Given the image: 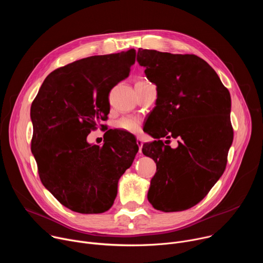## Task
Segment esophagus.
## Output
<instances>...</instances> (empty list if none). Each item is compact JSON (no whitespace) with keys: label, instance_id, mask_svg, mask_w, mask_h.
<instances>
[{"label":"esophagus","instance_id":"obj_1","mask_svg":"<svg viewBox=\"0 0 263 263\" xmlns=\"http://www.w3.org/2000/svg\"><path fill=\"white\" fill-rule=\"evenodd\" d=\"M136 143H137V145H138V147H139L138 153H139V155H140V154H141V148H142L143 142H142V140H141L140 138H137V139H136Z\"/></svg>","mask_w":263,"mask_h":263}]
</instances>
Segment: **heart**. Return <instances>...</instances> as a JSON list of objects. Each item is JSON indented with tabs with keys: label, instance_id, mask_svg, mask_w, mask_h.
I'll return each instance as SVG.
<instances>
[{
	"label": "heart",
	"instance_id": "heart-1",
	"mask_svg": "<svg viewBox=\"0 0 263 263\" xmlns=\"http://www.w3.org/2000/svg\"><path fill=\"white\" fill-rule=\"evenodd\" d=\"M147 82L145 81H139L137 82L136 84H145ZM139 120L137 118H134V117H126V118H123L119 123H118V126L121 128V129H124L126 131H129V132H132V133H136L139 129Z\"/></svg>",
	"mask_w": 263,
	"mask_h": 263
}]
</instances>
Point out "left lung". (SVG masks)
<instances>
[{
  "label": "left lung",
  "instance_id": "8db88e82",
  "mask_svg": "<svg viewBox=\"0 0 263 263\" xmlns=\"http://www.w3.org/2000/svg\"><path fill=\"white\" fill-rule=\"evenodd\" d=\"M139 65L156 85V107L146 129L153 142L142 153L156 162L147 200L163 212L190 209L202 201L223 174L233 141L231 97L202 58L138 49ZM164 137L178 138L173 149Z\"/></svg>",
  "mask_w": 263,
  "mask_h": 263
}]
</instances>
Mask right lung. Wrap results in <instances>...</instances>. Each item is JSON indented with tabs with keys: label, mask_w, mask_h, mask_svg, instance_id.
<instances>
[{
	"label": "right lung",
	"mask_w": 263,
	"mask_h": 263,
	"mask_svg": "<svg viewBox=\"0 0 263 263\" xmlns=\"http://www.w3.org/2000/svg\"><path fill=\"white\" fill-rule=\"evenodd\" d=\"M135 50L90 56L55 69L31 105L32 154L46 189L66 208L103 213L138 152L134 135L112 131L102 146L87 135L110 110L108 95L128 78Z\"/></svg>",
	"instance_id": "add662e5"
}]
</instances>
